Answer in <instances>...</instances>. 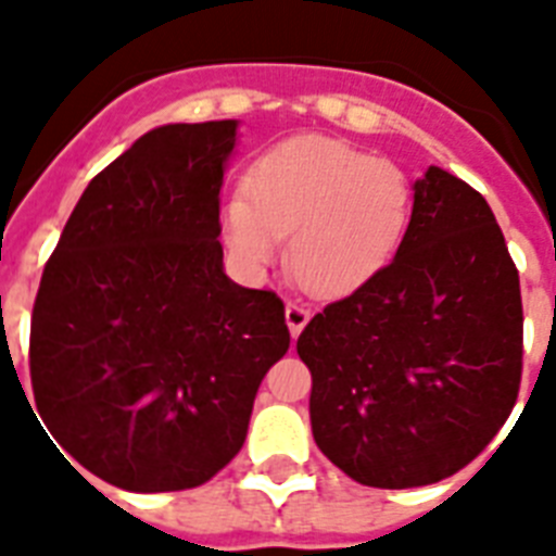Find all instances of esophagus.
Here are the masks:
<instances>
[{
    "mask_svg": "<svg viewBox=\"0 0 556 556\" xmlns=\"http://www.w3.org/2000/svg\"><path fill=\"white\" fill-rule=\"evenodd\" d=\"M307 319H311V311H307L305 305H300V302H288L286 321H288V330H291L293 339L302 333V328L307 325Z\"/></svg>",
    "mask_w": 556,
    "mask_h": 556,
    "instance_id": "esophagus-1",
    "label": "esophagus"
}]
</instances>
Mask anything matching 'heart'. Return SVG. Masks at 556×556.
I'll return each mask as SVG.
<instances>
[{
  "label": "heart",
  "mask_w": 556,
  "mask_h": 556,
  "mask_svg": "<svg viewBox=\"0 0 556 556\" xmlns=\"http://www.w3.org/2000/svg\"><path fill=\"white\" fill-rule=\"evenodd\" d=\"M413 212L407 175L333 138L302 135L268 149L245 194L223 206V237L240 265L260 270L288 242V265L316 296L370 282L401 249Z\"/></svg>",
  "instance_id": "obj_1"
}]
</instances>
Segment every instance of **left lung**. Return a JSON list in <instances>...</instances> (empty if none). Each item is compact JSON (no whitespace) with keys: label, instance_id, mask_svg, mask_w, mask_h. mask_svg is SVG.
Returning <instances> with one entry per match:
<instances>
[{"label":"left lung","instance_id":"8db88e82","mask_svg":"<svg viewBox=\"0 0 556 556\" xmlns=\"http://www.w3.org/2000/svg\"><path fill=\"white\" fill-rule=\"evenodd\" d=\"M296 353L316 446L358 483L427 486L478 458L523 367L520 277L486 200L429 166L393 263L307 321Z\"/></svg>","mask_w":556,"mask_h":556}]
</instances>
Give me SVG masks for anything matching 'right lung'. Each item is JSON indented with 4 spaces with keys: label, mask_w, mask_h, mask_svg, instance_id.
Here are the masks:
<instances>
[{
    "label": "right lung",
    "mask_w": 556,
    "mask_h": 556,
    "mask_svg": "<svg viewBox=\"0 0 556 556\" xmlns=\"http://www.w3.org/2000/svg\"><path fill=\"white\" fill-rule=\"evenodd\" d=\"M237 129L141 135L84 189L41 274L30 321L41 421L70 458L127 492H180L220 472L291 344L277 293L223 268Z\"/></svg>",
    "instance_id": "1"
}]
</instances>
